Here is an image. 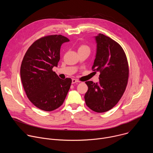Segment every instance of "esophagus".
I'll list each match as a JSON object with an SVG mask.
<instances>
[{"label": "esophagus", "instance_id": "1", "mask_svg": "<svg viewBox=\"0 0 153 153\" xmlns=\"http://www.w3.org/2000/svg\"><path fill=\"white\" fill-rule=\"evenodd\" d=\"M77 82H80L78 80H77V79H72V83L73 84H74V83H77Z\"/></svg>", "mask_w": 153, "mask_h": 153}]
</instances>
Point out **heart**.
I'll return each mask as SVG.
<instances>
[{
	"label": "heart",
	"instance_id": "obj_1",
	"mask_svg": "<svg viewBox=\"0 0 153 153\" xmlns=\"http://www.w3.org/2000/svg\"><path fill=\"white\" fill-rule=\"evenodd\" d=\"M83 50H88L90 51V49L89 48L88 46H87L86 45H81L79 48H78V51H83Z\"/></svg>",
	"mask_w": 153,
	"mask_h": 153
}]
</instances>
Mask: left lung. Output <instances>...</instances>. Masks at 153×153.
Listing matches in <instances>:
<instances>
[{
	"label": "left lung",
	"instance_id": "left-lung-1",
	"mask_svg": "<svg viewBox=\"0 0 153 153\" xmlns=\"http://www.w3.org/2000/svg\"><path fill=\"white\" fill-rule=\"evenodd\" d=\"M95 39L97 51L92 70L100 72L99 83L85 82L88 89L85 100L93 111L104 113L113 108L123 96L129 67L126 54L117 42L100 33Z\"/></svg>",
	"mask_w": 153,
	"mask_h": 153
}]
</instances>
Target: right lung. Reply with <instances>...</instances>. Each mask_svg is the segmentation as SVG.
<instances>
[{"label":"right lung","instance_id":"1","mask_svg":"<svg viewBox=\"0 0 153 153\" xmlns=\"http://www.w3.org/2000/svg\"><path fill=\"white\" fill-rule=\"evenodd\" d=\"M70 40L50 35L36 40L27 51L20 67V77L31 102L42 110L51 111L63 103L72 80L59 77L53 71L60 60L62 43Z\"/></svg>","mask_w":153,"mask_h":153}]
</instances>
